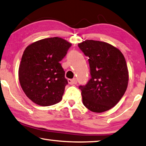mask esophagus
<instances>
[{
  "mask_svg": "<svg viewBox=\"0 0 146 146\" xmlns=\"http://www.w3.org/2000/svg\"><path fill=\"white\" fill-rule=\"evenodd\" d=\"M68 82L70 85H74V84L77 83V80H76V79H72V80H71V79H68Z\"/></svg>",
  "mask_w": 146,
  "mask_h": 146,
  "instance_id": "obj_1",
  "label": "esophagus"
}]
</instances>
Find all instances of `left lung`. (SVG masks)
I'll list each match as a JSON object with an SVG mask.
<instances>
[{"label":"left lung","instance_id":"obj_1","mask_svg":"<svg viewBox=\"0 0 146 146\" xmlns=\"http://www.w3.org/2000/svg\"><path fill=\"white\" fill-rule=\"evenodd\" d=\"M88 56L92 78L85 86H80L83 103L96 113L111 109L126 92L129 72L124 55L108 43L86 40L78 43Z\"/></svg>","mask_w":146,"mask_h":146}]
</instances>
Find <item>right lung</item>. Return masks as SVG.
Instances as JSON below:
<instances>
[{
	"mask_svg": "<svg viewBox=\"0 0 146 146\" xmlns=\"http://www.w3.org/2000/svg\"><path fill=\"white\" fill-rule=\"evenodd\" d=\"M72 43L59 37L31 43L23 53L19 68L20 86L33 103L42 106L58 103L68 81L60 61Z\"/></svg>",
	"mask_w": 146,
	"mask_h": 146,
	"instance_id": "right-lung-1",
	"label": "right lung"
}]
</instances>
